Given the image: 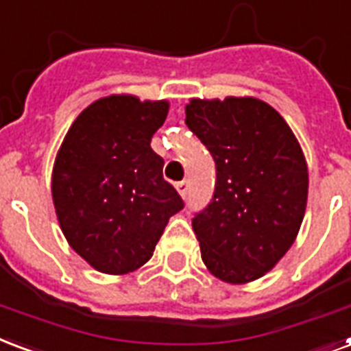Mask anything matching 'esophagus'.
I'll return each mask as SVG.
<instances>
[{"mask_svg":"<svg viewBox=\"0 0 351 351\" xmlns=\"http://www.w3.org/2000/svg\"><path fill=\"white\" fill-rule=\"evenodd\" d=\"M176 189H178V192L181 196L186 197V194H189V181H178V183H176Z\"/></svg>","mask_w":351,"mask_h":351,"instance_id":"obj_1","label":"esophagus"}]
</instances>
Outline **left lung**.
<instances>
[{
  "mask_svg": "<svg viewBox=\"0 0 351 351\" xmlns=\"http://www.w3.org/2000/svg\"><path fill=\"white\" fill-rule=\"evenodd\" d=\"M185 123L216 165L210 204L192 218L202 259L226 283H247L278 265L296 239L309 173L296 136L257 97L191 99Z\"/></svg>",
  "mask_w": 351,
  "mask_h": 351,
  "instance_id": "left-lung-1",
  "label": "left lung"
}]
</instances>
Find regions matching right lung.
I'll return each mask as SVG.
<instances>
[{
  "instance_id": "right-lung-1",
  "label": "right lung",
  "mask_w": 351,
  "mask_h": 351,
  "mask_svg": "<svg viewBox=\"0 0 351 351\" xmlns=\"http://www.w3.org/2000/svg\"><path fill=\"white\" fill-rule=\"evenodd\" d=\"M168 101L107 96L68 129L53 165L51 196L68 244L97 272L129 274L152 259L183 199L149 146Z\"/></svg>"
}]
</instances>
